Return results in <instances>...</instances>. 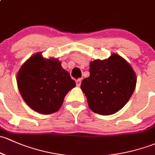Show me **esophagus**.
<instances>
[{"label":"esophagus","instance_id":"esophagus-1","mask_svg":"<svg viewBox=\"0 0 155 155\" xmlns=\"http://www.w3.org/2000/svg\"><path fill=\"white\" fill-rule=\"evenodd\" d=\"M81 81H82V80H81V78H79V79H78L77 81H76V84H77L78 87H80V86H81Z\"/></svg>","mask_w":155,"mask_h":155}]
</instances>
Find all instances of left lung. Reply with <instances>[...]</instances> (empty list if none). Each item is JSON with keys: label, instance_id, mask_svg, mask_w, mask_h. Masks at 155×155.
<instances>
[{"label": "left lung", "instance_id": "1", "mask_svg": "<svg viewBox=\"0 0 155 155\" xmlns=\"http://www.w3.org/2000/svg\"><path fill=\"white\" fill-rule=\"evenodd\" d=\"M89 77L81 88L89 108L100 115H111L122 109L135 89L137 76L122 57L113 54L107 60L91 62Z\"/></svg>", "mask_w": 155, "mask_h": 155}]
</instances>
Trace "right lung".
I'll return each instance as SVG.
<instances>
[{
  "instance_id": "right-lung-1",
  "label": "right lung",
  "mask_w": 155,
  "mask_h": 155,
  "mask_svg": "<svg viewBox=\"0 0 155 155\" xmlns=\"http://www.w3.org/2000/svg\"><path fill=\"white\" fill-rule=\"evenodd\" d=\"M17 84L28 106L42 114L57 112L66 94L76 86L57 59L45 60L40 54L24 63L17 75Z\"/></svg>"
}]
</instances>
